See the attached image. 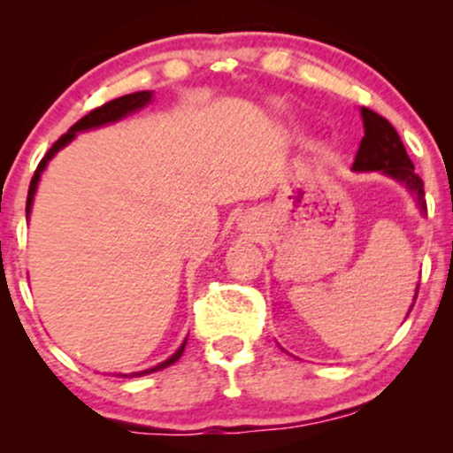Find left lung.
I'll return each mask as SVG.
<instances>
[{"label": "left lung", "instance_id": "obj_1", "mask_svg": "<svg viewBox=\"0 0 453 453\" xmlns=\"http://www.w3.org/2000/svg\"><path fill=\"white\" fill-rule=\"evenodd\" d=\"M362 119L364 138L360 142V150L356 155V161H353V170H357V173L381 170V173L407 185L418 196L419 206L424 209V180L419 179V174H415L413 161L407 155V149H404L396 129L392 127V123L386 117L371 111V108H362ZM418 289H415V298H418ZM413 304H411V309H413Z\"/></svg>", "mask_w": 453, "mask_h": 453}]
</instances>
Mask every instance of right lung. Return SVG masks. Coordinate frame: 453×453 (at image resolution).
I'll return each instance as SVG.
<instances>
[{
  "instance_id": "1",
  "label": "right lung",
  "mask_w": 453,
  "mask_h": 453,
  "mask_svg": "<svg viewBox=\"0 0 453 453\" xmlns=\"http://www.w3.org/2000/svg\"><path fill=\"white\" fill-rule=\"evenodd\" d=\"M150 96H153V93H150V91H136V93H129V96L117 97V100H111V102L102 104V106L93 108V111H91L89 114H85V117H82V119H78V121L74 123V126H72L70 129H67V132L64 134V136H61V138L57 140V142L53 144V147H50L49 150H46V155L42 157V161H40L38 168H35L34 176H31L29 194H27V209H25V211H27V215H29V211H31V202H34V194H35V187H38L40 174H42V170L46 168V164H49V159L53 157V155L57 153V150L64 149L65 144L70 142V140L76 136V132H82V129H91V127H100V126H104V123L119 121V119H123V117H126V114L134 112V111H138V108H142L144 104L150 102ZM185 345H187V341L183 342V345L179 347V351H176L173 357H168V360H165V362H161L159 366L149 368V371H142V372H134L132 377L149 375V372L161 371V368L170 366V364H174L176 360H179L180 356H183ZM123 377H127V375H123Z\"/></svg>"
}]
</instances>
